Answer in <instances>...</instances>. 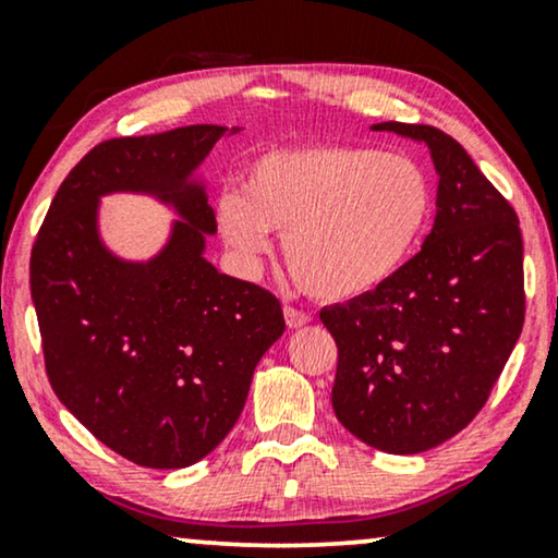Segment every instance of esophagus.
Returning a JSON list of instances; mask_svg holds the SVG:
<instances>
[{
	"label": "esophagus",
	"instance_id": "esophagus-1",
	"mask_svg": "<svg viewBox=\"0 0 558 558\" xmlns=\"http://www.w3.org/2000/svg\"><path fill=\"white\" fill-rule=\"evenodd\" d=\"M284 319H287L289 330H300V327L310 325V315H307V312L294 310V307H284Z\"/></svg>",
	"mask_w": 558,
	"mask_h": 558
}]
</instances>
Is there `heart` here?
I'll use <instances>...</instances> for the list:
<instances>
[{"label": "heart", "instance_id": "heart-1", "mask_svg": "<svg viewBox=\"0 0 558 558\" xmlns=\"http://www.w3.org/2000/svg\"><path fill=\"white\" fill-rule=\"evenodd\" d=\"M432 213V180L416 159L373 147H302L258 157L243 193L218 197L216 223L246 266L269 254V233H281L304 292L353 302L399 277Z\"/></svg>", "mask_w": 558, "mask_h": 558}]
</instances>
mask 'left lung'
<instances>
[{"mask_svg":"<svg viewBox=\"0 0 558 558\" xmlns=\"http://www.w3.org/2000/svg\"><path fill=\"white\" fill-rule=\"evenodd\" d=\"M371 129L429 149L437 216L399 277L319 312L338 342L332 409L368 447L418 454L475 418L521 338L523 239L460 142L424 124Z\"/></svg>","mask_w":558,"mask_h":558,"instance_id":"8db88e82","label":"left lung"}]
</instances>
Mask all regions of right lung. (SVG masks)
<instances>
[{"label":"right lung","instance_id":"add662e5","mask_svg":"<svg viewBox=\"0 0 558 558\" xmlns=\"http://www.w3.org/2000/svg\"><path fill=\"white\" fill-rule=\"evenodd\" d=\"M226 134L193 124L101 142L58 187L29 258L52 391L142 468L180 470L210 454L284 332L277 296L205 258L218 226L203 162ZM109 194L151 196L179 216L155 255L129 259L108 246Z\"/></svg>","mask_w":558,"mask_h":558}]
</instances>
